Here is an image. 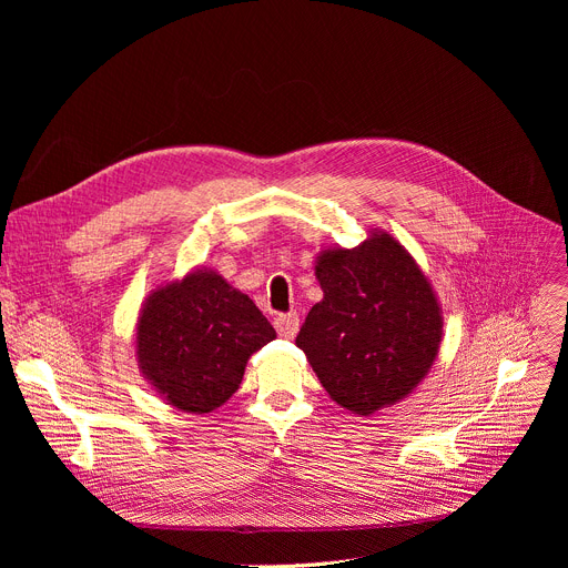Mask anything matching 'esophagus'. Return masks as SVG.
<instances>
[{
	"instance_id": "34e87169",
	"label": "esophagus",
	"mask_w": 568,
	"mask_h": 568,
	"mask_svg": "<svg viewBox=\"0 0 568 568\" xmlns=\"http://www.w3.org/2000/svg\"><path fill=\"white\" fill-rule=\"evenodd\" d=\"M274 326H276L278 336L294 338L296 332H300V315H296V313H281V315H276Z\"/></svg>"
}]
</instances>
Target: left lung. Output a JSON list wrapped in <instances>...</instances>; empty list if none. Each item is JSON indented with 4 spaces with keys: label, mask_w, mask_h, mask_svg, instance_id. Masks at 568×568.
<instances>
[{
    "label": "left lung",
    "mask_w": 568,
    "mask_h": 568,
    "mask_svg": "<svg viewBox=\"0 0 568 568\" xmlns=\"http://www.w3.org/2000/svg\"><path fill=\"white\" fill-rule=\"evenodd\" d=\"M324 300L311 308L296 347L322 386L354 414L394 405L424 379L442 341L430 283L389 234L359 248L324 251L315 266Z\"/></svg>",
    "instance_id": "8db88e82"
}]
</instances>
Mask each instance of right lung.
Instances as JSON below:
<instances>
[{"instance_id": "obj_1", "label": "right lung", "mask_w": 568, "mask_h": 568, "mask_svg": "<svg viewBox=\"0 0 568 568\" xmlns=\"http://www.w3.org/2000/svg\"><path fill=\"white\" fill-rule=\"evenodd\" d=\"M274 338L246 294L214 272H193L146 300L138 362L170 405L206 414L239 389L248 356Z\"/></svg>"}]
</instances>
